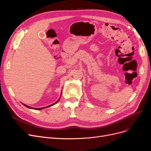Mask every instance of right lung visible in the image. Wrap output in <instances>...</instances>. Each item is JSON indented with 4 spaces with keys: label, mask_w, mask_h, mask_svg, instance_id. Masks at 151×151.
Here are the masks:
<instances>
[{
    "label": "right lung",
    "mask_w": 151,
    "mask_h": 151,
    "mask_svg": "<svg viewBox=\"0 0 151 151\" xmlns=\"http://www.w3.org/2000/svg\"><path fill=\"white\" fill-rule=\"evenodd\" d=\"M59 99H60V98L59 99V100L56 101V102H55V103H54L53 104H52V105H49V106H46V107H43V108H32V107H30V106H27V105H25V104H22V105H24L25 106H26L27 108H30V109H37V110H41V109H45V108H47V107H50V106H52V105H55V104H56L58 102V101L59 100Z\"/></svg>",
    "instance_id": "right-lung-1"
}]
</instances>
